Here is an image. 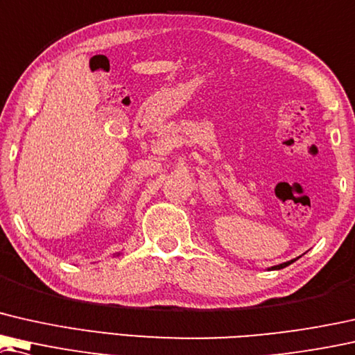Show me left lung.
<instances>
[{
    "label": "left lung",
    "mask_w": 355,
    "mask_h": 355,
    "mask_svg": "<svg viewBox=\"0 0 355 355\" xmlns=\"http://www.w3.org/2000/svg\"><path fill=\"white\" fill-rule=\"evenodd\" d=\"M296 259H291V261H286V263H284V264H279V266H274L272 267V270H275V269H284V267H286V266H290L291 263H295Z\"/></svg>",
    "instance_id": "1"
}]
</instances>
